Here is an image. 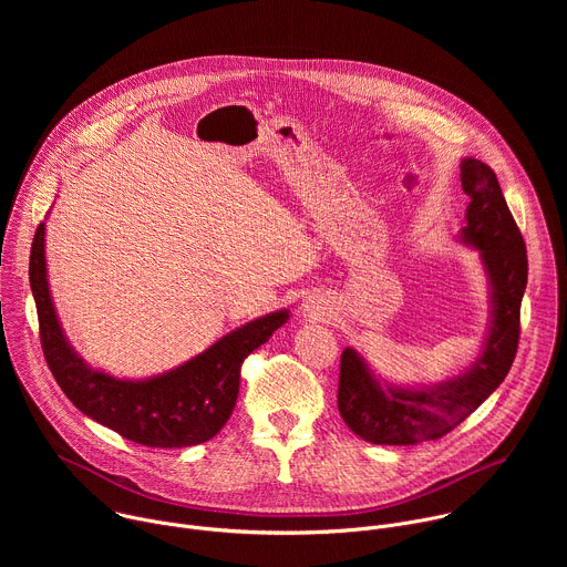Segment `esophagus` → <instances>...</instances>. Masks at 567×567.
<instances>
[{
    "label": "esophagus",
    "mask_w": 567,
    "mask_h": 567,
    "mask_svg": "<svg viewBox=\"0 0 567 567\" xmlns=\"http://www.w3.org/2000/svg\"><path fill=\"white\" fill-rule=\"evenodd\" d=\"M302 309H305L309 316H316V313L320 311V300H316V298H309V300H305Z\"/></svg>",
    "instance_id": "obj_1"
}]
</instances>
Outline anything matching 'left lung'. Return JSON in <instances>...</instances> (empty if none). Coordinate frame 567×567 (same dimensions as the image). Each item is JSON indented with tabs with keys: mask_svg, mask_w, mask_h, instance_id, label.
Wrapping results in <instances>:
<instances>
[{
	"mask_svg": "<svg viewBox=\"0 0 567 567\" xmlns=\"http://www.w3.org/2000/svg\"><path fill=\"white\" fill-rule=\"evenodd\" d=\"M460 182L471 202L457 237L477 251L489 282L487 339L464 372L435 385L390 383L374 374L354 348H346L339 413L348 429L370 444L411 446L446 435L505 381L514 363L527 287L525 241L487 164L473 156L462 158Z\"/></svg>",
	"mask_w": 567,
	"mask_h": 567,
	"instance_id": "obj_1",
	"label": "left lung"
}]
</instances>
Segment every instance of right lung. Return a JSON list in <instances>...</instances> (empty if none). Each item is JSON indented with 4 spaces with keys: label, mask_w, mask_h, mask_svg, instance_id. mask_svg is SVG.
I'll return each instance as SVG.
<instances>
[{
    "label": "right lung",
    "mask_w": 567,
    "mask_h": 567,
    "mask_svg": "<svg viewBox=\"0 0 567 567\" xmlns=\"http://www.w3.org/2000/svg\"><path fill=\"white\" fill-rule=\"evenodd\" d=\"M29 280L44 359L62 392L94 422L125 440L156 449L195 446L215 437L235 409L241 363L289 320V309L271 311L164 374L118 379L94 370L64 337L49 291L44 221L33 237Z\"/></svg>",
    "instance_id": "add662e5"
}]
</instances>
